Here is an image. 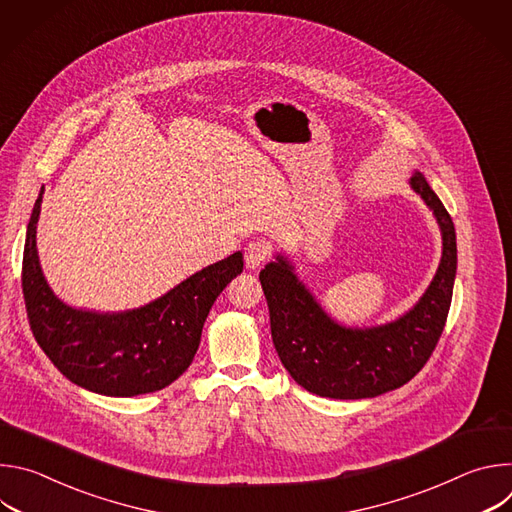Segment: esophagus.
<instances>
[{
    "mask_svg": "<svg viewBox=\"0 0 512 512\" xmlns=\"http://www.w3.org/2000/svg\"><path fill=\"white\" fill-rule=\"evenodd\" d=\"M267 257H269V245L265 241H251L245 247V265L249 269L261 267Z\"/></svg>",
    "mask_w": 512,
    "mask_h": 512,
    "instance_id": "obj_1",
    "label": "esophagus"
}]
</instances>
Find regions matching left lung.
Returning <instances> with one entry per match:
<instances>
[{"label":"left lung","mask_w":512,"mask_h":512,"mask_svg":"<svg viewBox=\"0 0 512 512\" xmlns=\"http://www.w3.org/2000/svg\"><path fill=\"white\" fill-rule=\"evenodd\" d=\"M409 184L433 210L444 251L421 300L395 322L373 328L340 326L281 255L259 273L273 346L291 379L314 395L367 399L399 389L423 369L444 332L458 265L456 231L423 174L415 172Z\"/></svg>","instance_id":"1"}]
</instances>
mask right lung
Returning <instances> with one entry per match:
<instances>
[{
  "mask_svg": "<svg viewBox=\"0 0 512 512\" xmlns=\"http://www.w3.org/2000/svg\"><path fill=\"white\" fill-rule=\"evenodd\" d=\"M42 194L44 188L32 208L22 263L26 312L40 348L68 381L99 395L135 397L172 385L190 367L214 300L243 271V253L196 271L137 310L70 308L54 296L38 259Z\"/></svg>",
  "mask_w": 512,
  "mask_h": 512,
  "instance_id": "right-lung-1",
  "label": "right lung"
}]
</instances>
